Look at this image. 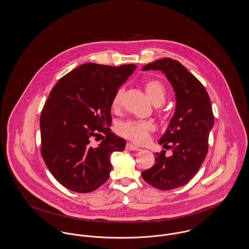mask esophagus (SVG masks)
Here are the masks:
<instances>
[{"label":"esophagus","mask_w":249,"mask_h":249,"mask_svg":"<svg viewBox=\"0 0 249 249\" xmlns=\"http://www.w3.org/2000/svg\"><path fill=\"white\" fill-rule=\"evenodd\" d=\"M126 148L129 150H133V151H139L141 148L139 146H135L132 143H127L126 144Z\"/></svg>","instance_id":"1"}]
</instances>
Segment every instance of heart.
<instances>
[{
  "label": "heart",
  "instance_id": "1",
  "mask_svg": "<svg viewBox=\"0 0 249 249\" xmlns=\"http://www.w3.org/2000/svg\"><path fill=\"white\" fill-rule=\"evenodd\" d=\"M145 89L147 97L153 104L159 105L164 102L166 98V88L160 81H146ZM123 94L124 88H118L115 92L111 102V107L114 111H118L121 108ZM154 129V124L147 120H128L118 126V132L121 135L136 143L146 142L149 137V132H153Z\"/></svg>",
  "mask_w": 249,
  "mask_h": 249
}]
</instances>
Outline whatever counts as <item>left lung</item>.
Here are the masks:
<instances>
[{"mask_svg": "<svg viewBox=\"0 0 249 249\" xmlns=\"http://www.w3.org/2000/svg\"><path fill=\"white\" fill-rule=\"evenodd\" d=\"M143 71H161L174 88L175 114L159 140L172 150L155 153V164L142 172V178L160 190H172L185 185L199 170L208 152L210 131L214 124L211 100L203 85L178 61L156 60Z\"/></svg>", "mask_w": 249, "mask_h": 249, "instance_id": "obj_1", "label": "left lung"}]
</instances>
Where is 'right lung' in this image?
Wrapping results in <instances>:
<instances>
[{"mask_svg": "<svg viewBox=\"0 0 249 249\" xmlns=\"http://www.w3.org/2000/svg\"><path fill=\"white\" fill-rule=\"evenodd\" d=\"M136 65L88 63L63 76L50 92L40 116L41 155L63 186L77 193L98 189L109 178L114 151L125 140L111 132V102ZM106 138L98 146L93 139Z\"/></svg>", "mask_w": 249, "mask_h": 249, "instance_id": "obj_1", "label": "right lung"}]
</instances>
